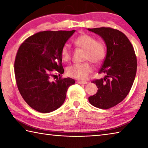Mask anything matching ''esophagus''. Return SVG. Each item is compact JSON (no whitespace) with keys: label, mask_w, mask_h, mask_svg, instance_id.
Wrapping results in <instances>:
<instances>
[{"label":"esophagus","mask_w":148,"mask_h":148,"mask_svg":"<svg viewBox=\"0 0 148 148\" xmlns=\"http://www.w3.org/2000/svg\"><path fill=\"white\" fill-rule=\"evenodd\" d=\"M76 83L79 84H87V82H86V81H80V80H77V81H76Z\"/></svg>","instance_id":"esophagus-1"}]
</instances>
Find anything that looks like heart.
I'll use <instances>...</instances> for the list:
<instances>
[{"instance_id":"obj_1","label":"heart","mask_w":148,"mask_h":148,"mask_svg":"<svg viewBox=\"0 0 148 148\" xmlns=\"http://www.w3.org/2000/svg\"><path fill=\"white\" fill-rule=\"evenodd\" d=\"M77 47L85 50L84 60L99 64L103 61L106 55V47L102 40H96L93 36L86 33L79 34L74 40ZM61 55L62 60L68 62L71 58V49L68 44L62 47ZM93 68L90 62L82 64H74L67 68V73L76 79H85L92 71Z\"/></svg>"}]
</instances>
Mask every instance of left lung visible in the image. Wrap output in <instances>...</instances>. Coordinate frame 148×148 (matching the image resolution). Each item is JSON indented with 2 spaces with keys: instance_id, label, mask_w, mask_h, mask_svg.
Returning a JSON list of instances; mask_svg holds the SVG:
<instances>
[{
  "instance_id": "left-lung-1",
  "label": "left lung",
  "mask_w": 148,
  "mask_h": 148,
  "mask_svg": "<svg viewBox=\"0 0 148 148\" xmlns=\"http://www.w3.org/2000/svg\"><path fill=\"white\" fill-rule=\"evenodd\" d=\"M99 35L106 45V56L99 73L104 77L95 79L97 93L89 97L91 104L101 109L114 107L131 90L136 76L137 60L131 42L125 34L110 27L88 29Z\"/></svg>"
}]
</instances>
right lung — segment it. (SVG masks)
<instances>
[{
    "mask_svg": "<svg viewBox=\"0 0 148 148\" xmlns=\"http://www.w3.org/2000/svg\"><path fill=\"white\" fill-rule=\"evenodd\" d=\"M75 32L46 31L27 38L19 47L14 62L16 84L27 104L41 113H49L62 106L69 87L74 84L71 77L55 81L51 77L64 72L61 51Z\"/></svg>",
    "mask_w": 148,
    "mask_h": 148,
    "instance_id": "obj_1",
    "label": "right lung"
}]
</instances>
